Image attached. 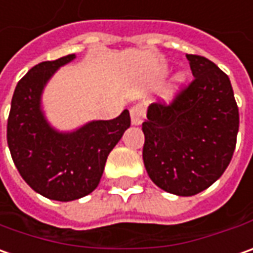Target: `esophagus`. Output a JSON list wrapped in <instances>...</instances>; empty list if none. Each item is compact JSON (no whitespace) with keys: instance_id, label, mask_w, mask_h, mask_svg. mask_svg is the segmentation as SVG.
Instances as JSON below:
<instances>
[{"instance_id":"obj_1","label":"esophagus","mask_w":253,"mask_h":253,"mask_svg":"<svg viewBox=\"0 0 253 253\" xmlns=\"http://www.w3.org/2000/svg\"><path fill=\"white\" fill-rule=\"evenodd\" d=\"M130 113V121L133 125H140V124L145 121V110L140 104H136V106L130 107L129 110Z\"/></svg>"}]
</instances>
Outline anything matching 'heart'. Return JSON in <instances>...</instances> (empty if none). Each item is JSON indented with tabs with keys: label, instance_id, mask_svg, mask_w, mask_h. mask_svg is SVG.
<instances>
[{
	"label": "heart",
	"instance_id": "b5f03b06",
	"mask_svg": "<svg viewBox=\"0 0 253 253\" xmlns=\"http://www.w3.org/2000/svg\"><path fill=\"white\" fill-rule=\"evenodd\" d=\"M184 81H185V74H184V72H179V74H177V75L174 76V84H175V86L184 83Z\"/></svg>",
	"mask_w": 253,
	"mask_h": 253
}]
</instances>
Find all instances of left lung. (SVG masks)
Returning <instances> with one entry per match:
<instances>
[{
    "instance_id": "obj_1",
    "label": "left lung",
    "mask_w": 253,
    "mask_h": 253,
    "mask_svg": "<svg viewBox=\"0 0 253 253\" xmlns=\"http://www.w3.org/2000/svg\"><path fill=\"white\" fill-rule=\"evenodd\" d=\"M195 79L166 106L153 103L142 124L143 163L159 188L192 196L214 184L231 162L240 126L228 76L210 59L186 54Z\"/></svg>"
}]
</instances>
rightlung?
Segmentation results:
<instances>
[{"mask_svg": "<svg viewBox=\"0 0 253 253\" xmlns=\"http://www.w3.org/2000/svg\"><path fill=\"white\" fill-rule=\"evenodd\" d=\"M75 58L69 54L32 68L16 84L6 126L8 147L22 178L37 194L59 202L81 199L97 188L108 154L130 125L128 110L114 120L90 121L71 132L47 121L44 87Z\"/></svg>", "mask_w": 253, "mask_h": 253, "instance_id": "obj_1", "label": "right lung"}]
</instances>
